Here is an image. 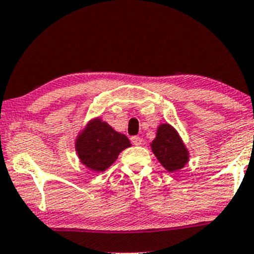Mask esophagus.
Here are the masks:
<instances>
[{
    "mask_svg": "<svg viewBox=\"0 0 254 254\" xmlns=\"http://www.w3.org/2000/svg\"><path fill=\"white\" fill-rule=\"evenodd\" d=\"M130 141H132L135 146H140L142 144V139L140 138V136H132V138H130Z\"/></svg>",
    "mask_w": 254,
    "mask_h": 254,
    "instance_id": "34e87169",
    "label": "esophagus"
}]
</instances>
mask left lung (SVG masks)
<instances>
[{
	"instance_id": "8db88e82",
	"label": "left lung",
	"mask_w": 254,
	"mask_h": 254,
	"mask_svg": "<svg viewBox=\"0 0 254 254\" xmlns=\"http://www.w3.org/2000/svg\"><path fill=\"white\" fill-rule=\"evenodd\" d=\"M151 148L159 163L169 172L183 169L189 162V151L177 130L169 124L159 125Z\"/></svg>"
}]
</instances>
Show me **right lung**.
I'll return each instance as SVG.
<instances>
[{
    "mask_svg": "<svg viewBox=\"0 0 254 254\" xmlns=\"http://www.w3.org/2000/svg\"><path fill=\"white\" fill-rule=\"evenodd\" d=\"M130 142L125 134L113 129L100 118L86 124L76 139V152L80 163L95 172H103L118 159Z\"/></svg>",
    "mask_w": 254,
    "mask_h": 254,
    "instance_id": "1",
    "label": "right lung"
}]
</instances>
